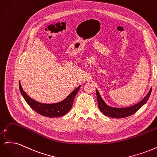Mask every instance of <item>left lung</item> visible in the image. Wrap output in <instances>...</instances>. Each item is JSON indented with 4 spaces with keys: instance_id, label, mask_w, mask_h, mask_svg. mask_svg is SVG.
<instances>
[{
    "instance_id": "8db88e82",
    "label": "left lung",
    "mask_w": 157,
    "mask_h": 157,
    "mask_svg": "<svg viewBox=\"0 0 157 157\" xmlns=\"http://www.w3.org/2000/svg\"><path fill=\"white\" fill-rule=\"evenodd\" d=\"M151 91H152V88L150 89L148 94L146 95V96L142 99L141 101L137 103L134 105H132L131 107H128L117 108V107H113L107 105V104L103 100L100 94H99L98 90L96 89V95H97V99H98V107L99 109V110L101 111V112L103 113V115H105V116H107L109 117H113V118H117L127 117L128 116L133 115V114H134L136 111H138L139 109L144 105V104L147 101V100H148V99L151 95Z\"/></svg>"
}]
</instances>
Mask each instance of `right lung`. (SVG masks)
Returning a JSON list of instances; mask_svg holds the SVG:
<instances>
[{"label": "right lung", "instance_id": "add662e5", "mask_svg": "<svg viewBox=\"0 0 157 157\" xmlns=\"http://www.w3.org/2000/svg\"><path fill=\"white\" fill-rule=\"evenodd\" d=\"M80 86L81 85L74 90L63 101L56 103L46 104L38 102L27 96V94L23 90L20 82H19L20 92L30 107L40 115L50 118L64 116L70 111L73 106L75 97L78 92Z\"/></svg>", "mask_w": 157, "mask_h": 157}]
</instances>
